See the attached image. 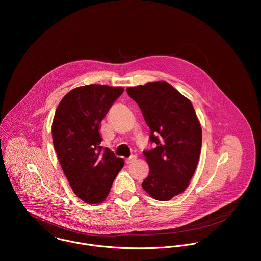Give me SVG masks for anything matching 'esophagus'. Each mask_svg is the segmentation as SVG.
<instances>
[{"instance_id":"34e87169","label":"esophagus","mask_w":261,"mask_h":261,"mask_svg":"<svg viewBox=\"0 0 261 261\" xmlns=\"http://www.w3.org/2000/svg\"><path fill=\"white\" fill-rule=\"evenodd\" d=\"M136 160H137V155L134 154V155H130L128 159H126V160H125V163H126L127 165H129V164L134 163Z\"/></svg>"}]
</instances>
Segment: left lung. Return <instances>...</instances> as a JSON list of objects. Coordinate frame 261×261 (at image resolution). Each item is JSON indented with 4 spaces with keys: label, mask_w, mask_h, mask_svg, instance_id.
Returning a JSON list of instances; mask_svg holds the SVG:
<instances>
[{
    "label": "left lung",
    "mask_w": 261,
    "mask_h": 261,
    "mask_svg": "<svg viewBox=\"0 0 261 261\" xmlns=\"http://www.w3.org/2000/svg\"><path fill=\"white\" fill-rule=\"evenodd\" d=\"M150 129L154 148L144 150L149 176L142 187L152 198L168 201L184 192L196 170L202 128L191 101L166 81L126 88Z\"/></svg>",
    "instance_id": "1"
}]
</instances>
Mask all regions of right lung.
Listing matches in <instances>:
<instances>
[{"label": "right lung", "instance_id": "1", "mask_svg": "<svg viewBox=\"0 0 261 261\" xmlns=\"http://www.w3.org/2000/svg\"><path fill=\"white\" fill-rule=\"evenodd\" d=\"M122 87L90 84L74 88L60 101L52 139L61 168L75 195L87 204L107 198L123 160L100 146V122L122 94Z\"/></svg>", "mask_w": 261, "mask_h": 261}]
</instances>
